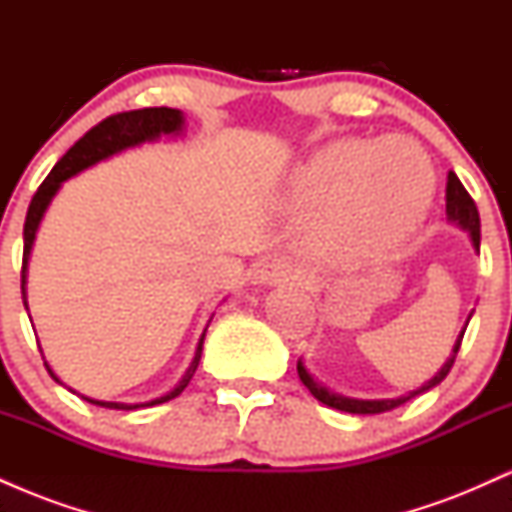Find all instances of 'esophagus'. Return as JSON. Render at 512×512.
Listing matches in <instances>:
<instances>
[{
  "label": "esophagus",
  "mask_w": 512,
  "mask_h": 512,
  "mask_svg": "<svg viewBox=\"0 0 512 512\" xmlns=\"http://www.w3.org/2000/svg\"><path fill=\"white\" fill-rule=\"evenodd\" d=\"M298 276L296 264L289 260H267L257 264V269L252 272V279L257 284H284V281H291Z\"/></svg>",
  "instance_id": "obj_1"
}]
</instances>
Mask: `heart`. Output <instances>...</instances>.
I'll use <instances>...</instances> for the list:
<instances>
[{
  "instance_id": "1",
  "label": "heart",
  "mask_w": 512,
  "mask_h": 512,
  "mask_svg": "<svg viewBox=\"0 0 512 512\" xmlns=\"http://www.w3.org/2000/svg\"><path fill=\"white\" fill-rule=\"evenodd\" d=\"M431 187V170L409 144L395 139L378 146L349 142L322 151L298 170L291 202L315 209L332 201L313 236L317 245L342 248L361 243L366 228L380 216L390 219L392 236H407L424 216Z\"/></svg>"
}]
</instances>
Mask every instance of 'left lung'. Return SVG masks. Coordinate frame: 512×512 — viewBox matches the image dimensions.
<instances>
[{
  "label": "left lung",
  "mask_w": 512,
  "mask_h": 512,
  "mask_svg": "<svg viewBox=\"0 0 512 512\" xmlns=\"http://www.w3.org/2000/svg\"><path fill=\"white\" fill-rule=\"evenodd\" d=\"M445 209H448V216H450L452 221H457L462 228H467L469 236H472L474 248H479V243H481V231H479L481 223H479L477 204H474L472 195H469V192L464 190V185L460 182V178H457V175L452 173V170L448 173V185H445ZM469 317H472V315H469ZM467 325H469V320H467ZM464 330H467V327H464ZM462 337H464V332L460 334V339H457V344H455V349H452V356L448 358V363H445V366L440 368L438 373L433 375V378L428 380L426 385H421L419 390L409 392V395H402V397H397V399H349V397H342V395H334V392L327 390V387L317 385L315 380L310 378L308 370L303 368L301 361H298V375H301L303 385L308 387L310 395H313L315 399H320V402L327 404V407L339 409V411H349V414H380V411L395 409V407H399V404L409 402L411 397L421 395V392L431 390V387H436V385L443 383L445 375L450 373L452 363H455L457 351H460Z\"/></svg>",
  "instance_id": "8db88e82"
}]
</instances>
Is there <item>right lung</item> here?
<instances>
[{"label":"right lung","mask_w":512,"mask_h":512,"mask_svg":"<svg viewBox=\"0 0 512 512\" xmlns=\"http://www.w3.org/2000/svg\"><path fill=\"white\" fill-rule=\"evenodd\" d=\"M182 127V113L175 108H142V110H127V113H117L105 117L103 122H98L96 127H91L84 137L76 142L72 149L64 154L57 166L50 170L48 178L43 180V185L38 187L31 199V207H28L26 214V223H23V264H21V293H23V305H26V264H28V255H31L33 248V238L35 231H38V223L43 219L45 209H48L50 199L55 197V192L60 190V185L67 178L79 173L93 163L103 161V158L117 154V151L127 149V146H137L142 142H151V139L161 137V134H170V132H180ZM202 344H204V334L199 339L197 354L192 366L187 368V373L182 375V380L168 395L151 399L146 404H117V402H98V399H88L91 404H98V407L105 409H142V407H154V404H163L168 399H175L190 385L192 375L199 366V358H202ZM48 373L57 380V375L52 373L48 363H45ZM86 399V397H84Z\"/></svg>","instance_id":"add662e5"}]
</instances>
